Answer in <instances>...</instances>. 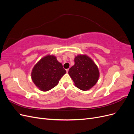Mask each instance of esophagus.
I'll return each mask as SVG.
<instances>
[{"label":"esophagus","mask_w":134,"mask_h":134,"mask_svg":"<svg viewBox=\"0 0 134 134\" xmlns=\"http://www.w3.org/2000/svg\"><path fill=\"white\" fill-rule=\"evenodd\" d=\"M66 71L67 72H68V71H69V69H67L66 70Z\"/></svg>","instance_id":"34e87169"}]
</instances>
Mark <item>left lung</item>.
<instances>
[{
    "instance_id": "1",
    "label": "left lung",
    "mask_w": 134,
    "mask_h": 134,
    "mask_svg": "<svg viewBox=\"0 0 134 134\" xmlns=\"http://www.w3.org/2000/svg\"><path fill=\"white\" fill-rule=\"evenodd\" d=\"M74 62L75 64L69 70V74L77 88L82 91L90 90L96 84L99 77L98 67L86 55L75 56Z\"/></svg>"
}]
</instances>
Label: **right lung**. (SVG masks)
<instances>
[{
    "label": "right lung",
    "mask_w": 134,
    "mask_h": 134,
    "mask_svg": "<svg viewBox=\"0 0 134 134\" xmlns=\"http://www.w3.org/2000/svg\"><path fill=\"white\" fill-rule=\"evenodd\" d=\"M65 73L62 63L55 56L48 55L35 65L32 70L31 78L40 90L46 92L55 87Z\"/></svg>",
    "instance_id": "add662e5"
}]
</instances>
